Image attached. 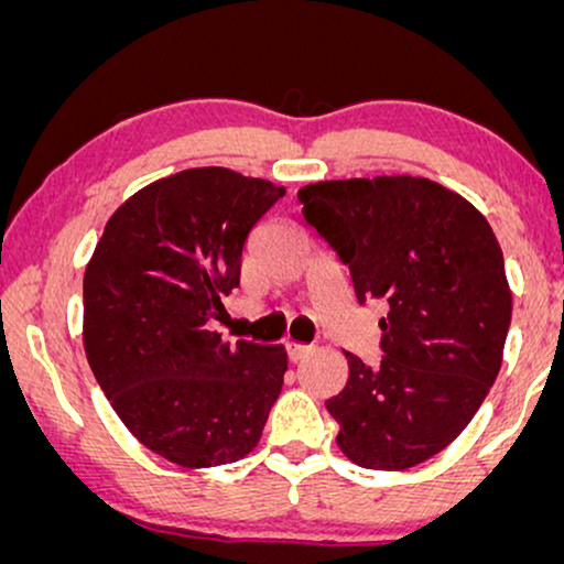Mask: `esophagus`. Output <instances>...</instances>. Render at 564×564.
Instances as JSON below:
<instances>
[{"mask_svg":"<svg viewBox=\"0 0 564 564\" xmlns=\"http://www.w3.org/2000/svg\"><path fill=\"white\" fill-rule=\"evenodd\" d=\"M307 354H311V346L295 344V341L288 344V357H290L292 365H297V361H303V359L307 357Z\"/></svg>","mask_w":564,"mask_h":564,"instance_id":"1","label":"esophagus"}]
</instances>
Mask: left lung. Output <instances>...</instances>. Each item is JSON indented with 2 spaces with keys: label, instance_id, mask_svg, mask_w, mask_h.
<instances>
[{
  "label": "left lung",
  "instance_id": "8db88e82",
  "mask_svg": "<svg viewBox=\"0 0 564 564\" xmlns=\"http://www.w3.org/2000/svg\"><path fill=\"white\" fill-rule=\"evenodd\" d=\"M297 199L359 303L390 307L380 365L344 351L349 382L326 400L338 449L367 469L421 465L465 431L503 365L513 303L498 238L473 203L423 176L315 182Z\"/></svg>",
  "mask_w": 564,
  "mask_h": 564
}]
</instances>
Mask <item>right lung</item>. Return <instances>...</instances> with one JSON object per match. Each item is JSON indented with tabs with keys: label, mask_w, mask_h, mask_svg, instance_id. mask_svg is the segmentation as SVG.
<instances>
[{
	"label": "right lung",
	"mask_w": 564,
	"mask_h": 564,
	"mask_svg": "<svg viewBox=\"0 0 564 564\" xmlns=\"http://www.w3.org/2000/svg\"><path fill=\"white\" fill-rule=\"evenodd\" d=\"M284 187L223 166L184 169L128 197L84 272V351L126 429L187 469L238 462L280 398L284 346L223 341L210 321Z\"/></svg>",
	"instance_id": "obj_1"
}]
</instances>
